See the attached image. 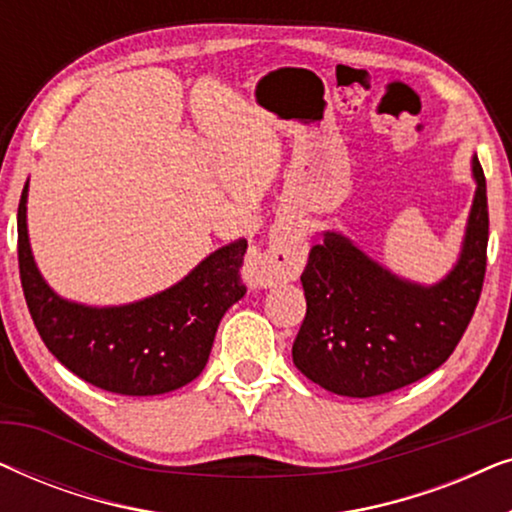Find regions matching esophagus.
Segmentation results:
<instances>
[{
  "label": "esophagus",
  "instance_id": "34e87169",
  "mask_svg": "<svg viewBox=\"0 0 512 512\" xmlns=\"http://www.w3.org/2000/svg\"><path fill=\"white\" fill-rule=\"evenodd\" d=\"M303 263V242L291 233H275L268 247L247 258L242 275L254 289H270L279 282H293L303 270Z\"/></svg>",
  "mask_w": 512,
  "mask_h": 512
}]
</instances>
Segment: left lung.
I'll list each match as a JSON object with an SVG mask.
<instances>
[{
	"label": "left lung",
	"mask_w": 512,
	"mask_h": 512,
	"mask_svg": "<svg viewBox=\"0 0 512 512\" xmlns=\"http://www.w3.org/2000/svg\"><path fill=\"white\" fill-rule=\"evenodd\" d=\"M459 256L438 282L422 284L375 261L352 237L324 230L300 277L307 300L293 363L338 396L370 398L443 366L478 305L487 265V184L478 156Z\"/></svg>",
	"instance_id": "obj_1"
}]
</instances>
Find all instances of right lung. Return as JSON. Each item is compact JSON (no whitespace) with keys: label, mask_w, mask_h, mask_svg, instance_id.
I'll use <instances>...</instances> for the list:
<instances>
[{"label":"right lung","mask_w":512,"mask_h":512,"mask_svg":"<svg viewBox=\"0 0 512 512\" xmlns=\"http://www.w3.org/2000/svg\"><path fill=\"white\" fill-rule=\"evenodd\" d=\"M25 181L18 205V265L34 326L62 366L121 396H158L193 382L207 366L223 314L247 289L240 282L247 240L202 258L177 284L123 305L62 298L41 275L27 230Z\"/></svg>","instance_id":"1"}]
</instances>
